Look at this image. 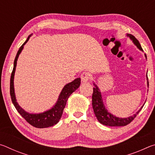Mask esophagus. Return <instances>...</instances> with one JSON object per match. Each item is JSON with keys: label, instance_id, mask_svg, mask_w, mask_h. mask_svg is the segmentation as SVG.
I'll use <instances>...</instances> for the list:
<instances>
[{"label": "esophagus", "instance_id": "1", "mask_svg": "<svg viewBox=\"0 0 155 155\" xmlns=\"http://www.w3.org/2000/svg\"><path fill=\"white\" fill-rule=\"evenodd\" d=\"M81 81H82L83 83L87 82L90 78V74H89L88 72H83L81 75Z\"/></svg>", "mask_w": 155, "mask_h": 155}]
</instances>
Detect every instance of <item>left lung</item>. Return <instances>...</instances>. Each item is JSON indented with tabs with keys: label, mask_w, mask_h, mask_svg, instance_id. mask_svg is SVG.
<instances>
[{
	"label": "left lung",
	"mask_w": 155,
	"mask_h": 155,
	"mask_svg": "<svg viewBox=\"0 0 155 155\" xmlns=\"http://www.w3.org/2000/svg\"><path fill=\"white\" fill-rule=\"evenodd\" d=\"M128 37H129L130 39L133 41L135 45L140 50L143 51V49L141 48L139 41L131 34H127ZM145 57L146 55L145 54ZM147 76V75H146ZM147 80H148V76H147ZM94 87L93 88V94H92V107L94 109V112L95 114L97 120H98L100 123L102 124L105 126H109V127H123L129 124L134 120L135 117L137 116L139 112L141 111L143 105L141 107L140 109L135 114L133 115L132 116L128 117H125V118H120V117H116L111 114V113L108 112L107 109L104 107L103 103V98H102L101 93L100 91L99 88L98 87L95 83H94Z\"/></svg>",
	"instance_id": "1"
}]
</instances>
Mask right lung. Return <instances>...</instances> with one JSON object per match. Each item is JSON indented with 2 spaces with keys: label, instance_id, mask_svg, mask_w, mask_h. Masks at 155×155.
I'll list each match as a JSON object with an SVG mask.
<instances>
[{
  "label": "right lung",
  "instance_id": "right-lung-1",
  "mask_svg": "<svg viewBox=\"0 0 155 155\" xmlns=\"http://www.w3.org/2000/svg\"><path fill=\"white\" fill-rule=\"evenodd\" d=\"M31 35L28 37L27 40L25 41V43L20 46V48L17 52L16 56H15L14 63V68H13L12 72L11 79H10V95H11L13 104H14V107H15V109H16L18 113L22 115V117H24L27 120V122L29 123L31 125H32L33 127L39 128H43L52 127V126H54V124H56L59 122V120L61 117L63 111H64V109L65 108V104H66L68 98L80 86L81 78H76V79L72 81L71 83H68L64 86L61 92L59 94V98L57 100L56 104L51 109L43 113H40V114H29V113L25 111L18 104L16 101L14 91V78L18 57H19L20 52H22L23 48H24L25 44L29 40Z\"/></svg>",
  "mask_w": 155,
  "mask_h": 155
}]
</instances>
